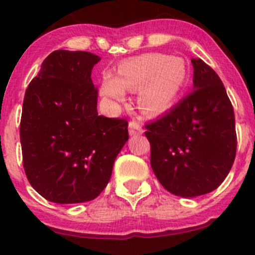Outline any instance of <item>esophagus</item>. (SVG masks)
I'll return each instance as SVG.
<instances>
[{
	"label": "esophagus",
	"mask_w": 255,
	"mask_h": 255,
	"mask_svg": "<svg viewBox=\"0 0 255 255\" xmlns=\"http://www.w3.org/2000/svg\"><path fill=\"white\" fill-rule=\"evenodd\" d=\"M128 129H129V134L130 135H138V134H143V128L142 126L139 125L135 121H130L129 126H128Z\"/></svg>",
	"instance_id": "esophagus-1"
}]
</instances>
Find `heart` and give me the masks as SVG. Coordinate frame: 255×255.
<instances>
[{
    "label": "heart",
    "mask_w": 255,
    "mask_h": 255,
    "mask_svg": "<svg viewBox=\"0 0 255 255\" xmlns=\"http://www.w3.org/2000/svg\"><path fill=\"white\" fill-rule=\"evenodd\" d=\"M187 80L184 59L148 53L128 59L118 66L117 76L105 75L101 91L116 101L125 100V90L139 91L138 105L144 113L158 116L179 100Z\"/></svg>",
    "instance_id": "b5f03b06"
}]
</instances>
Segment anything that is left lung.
I'll list each match as a JSON object with an SVG mask.
<instances>
[{"mask_svg": "<svg viewBox=\"0 0 255 255\" xmlns=\"http://www.w3.org/2000/svg\"><path fill=\"white\" fill-rule=\"evenodd\" d=\"M191 63L194 91L145 125L156 179L164 189L182 197L217 189L237 150L235 112L220 76L201 59Z\"/></svg>", "mask_w": 255, "mask_h": 255, "instance_id": "1", "label": "left lung"}]
</instances>
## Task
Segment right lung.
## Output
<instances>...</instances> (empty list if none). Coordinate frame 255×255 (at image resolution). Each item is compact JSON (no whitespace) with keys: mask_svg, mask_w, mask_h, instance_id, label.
<instances>
[{"mask_svg":"<svg viewBox=\"0 0 255 255\" xmlns=\"http://www.w3.org/2000/svg\"><path fill=\"white\" fill-rule=\"evenodd\" d=\"M100 56L55 50L28 85L20 118L23 168L33 189L55 204L94 200L107 186L128 122L97 113L91 70Z\"/></svg>","mask_w":255,"mask_h":255,"instance_id":"1","label":"right lung"}]
</instances>
